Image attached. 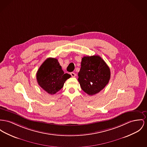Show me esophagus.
Here are the masks:
<instances>
[{"label":"esophagus","instance_id":"1","mask_svg":"<svg viewBox=\"0 0 147 147\" xmlns=\"http://www.w3.org/2000/svg\"><path fill=\"white\" fill-rule=\"evenodd\" d=\"M70 75H71V76L72 77H73V78H74V77H75L76 76V74L75 73H74V72H71L70 73Z\"/></svg>","mask_w":147,"mask_h":147}]
</instances>
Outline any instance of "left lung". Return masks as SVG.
<instances>
[{
	"label": "left lung",
	"mask_w": 147,
	"mask_h": 147,
	"mask_svg": "<svg viewBox=\"0 0 147 147\" xmlns=\"http://www.w3.org/2000/svg\"><path fill=\"white\" fill-rule=\"evenodd\" d=\"M81 66L78 82L82 90L89 95L98 94L109 83L110 68L99 56L84 57Z\"/></svg>",
	"instance_id": "8db88e82"
}]
</instances>
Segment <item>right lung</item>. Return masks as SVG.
Returning <instances> with one entry per match:
<instances>
[{
  "instance_id": "right-lung-1",
  "label": "right lung",
  "mask_w": 147,
  "mask_h": 147,
  "mask_svg": "<svg viewBox=\"0 0 147 147\" xmlns=\"http://www.w3.org/2000/svg\"><path fill=\"white\" fill-rule=\"evenodd\" d=\"M70 77V75L64 74L58 60L54 58L46 59L36 74L38 85L51 95L56 94L62 88L65 82Z\"/></svg>"
}]
</instances>
